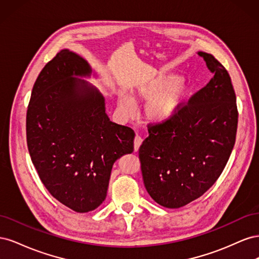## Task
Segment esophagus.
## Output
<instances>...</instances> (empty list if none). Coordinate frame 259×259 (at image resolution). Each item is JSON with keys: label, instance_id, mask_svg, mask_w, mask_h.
I'll use <instances>...</instances> for the list:
<instances>
[{"label": "esophagus", "instance_id": "esophagus-1", "mask_svg": "<svg viewBox=\"0 0 259 259\" xmlns=\"http://www.w3.org/2000/svg\"><path fill=\"white\" fill-rule=\"evenodd\" d=\"M142 143H143L142 137L137 135V136L135 137V140H134V150H135V152L138 151V149H139L140 145H142Z\"/></svg>", "mask_w": 259, "mask_h": 259}]
</instances>
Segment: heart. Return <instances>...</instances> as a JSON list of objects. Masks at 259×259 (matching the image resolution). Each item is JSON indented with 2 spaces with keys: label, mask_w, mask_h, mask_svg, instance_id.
Here are the masks:
<instances>
[{
  "label": "heart",
  "mask_w": 259,
  "mask_h": 259,
  "mask_svg": "<svg viewBox=\"0 0 259 259\" xmlns=\"http://www.w3.org/2000/svg\"><path fill=\"white\" fill-rule=\"evenodd\" d=\"M193 93L190 82L183 81V76L171 73L159 75L137 85L132 91V99L147 101L144 108L146 120L153 124H164L170 121L180 112L189 101ZM132 99L120 94L117 106L124 116L134 113V104Z\"/></svg>",
  "instance_id": "1"
}]
</instances>
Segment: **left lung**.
<instances>
[{"instance_id":"8db88e82","label":"left lung","mask_w":259,"mask_h":259,"mask_svg":"<svg viewBox=\"0 0 259 259\" xmlns=\"http://www.w3.org/2000/svg\"><path fill=\"white\" fill-rule=\"evenodd\" d=\"M198 55L211 80L174 119L149 128L139 148L146 189L167 208L204 194L223 173L236 143L238 109L230 75L213 55Z\"/></svg>"}]
</instances>
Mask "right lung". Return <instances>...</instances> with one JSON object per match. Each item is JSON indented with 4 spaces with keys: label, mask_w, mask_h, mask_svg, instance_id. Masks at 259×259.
Listing matches in <instances>:
<instances>
[{
    "label": "right lung",
    "mask_w": 259,
    "mask_h": 259,
    "mask_svg": "<svg viewBox=\"0 0 259 259\" xmlns=\"http://www.w3.org/2000/svg\"><path fill=\"white\" fill-rule=\"evenodd\" d=\"M92 73L61 50L38 74L27 111L31 161L53 197L77 213L105 201L114 162L134 151V131L111 122L103 94L82 79Z\"/></svg>",
    "instance_id": "right-lung-1"
}]
</instances>
